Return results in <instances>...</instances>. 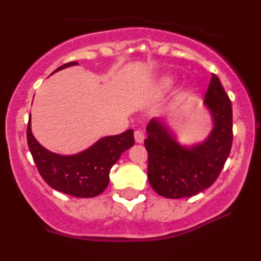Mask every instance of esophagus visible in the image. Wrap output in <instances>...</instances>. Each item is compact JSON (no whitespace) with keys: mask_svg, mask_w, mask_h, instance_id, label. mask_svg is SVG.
Listing matches in <instances>:
<instances>
[{"mask_svg":"<svg viewBox=\"0 0 261 261\" xmlns=\"http://www.w3.org/2000/svg\"><path fill=\"white\" fill-rule=\"evenodd\" d=\"M135 141H136L137 143H142L143 141H144V134H143V131H141V130H136L135 131Z\"/></svg>","mask_w":261,"mask_h":261,"instance_id":"obj_1","label":"esophagus"}]
</instances>
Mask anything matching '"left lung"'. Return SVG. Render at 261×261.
<instances>
[{
	"label": "left lung",
	"mask_w": 261,
	"mask_h": 261,
	"mask_svg": "<svg viewBox=\"0 0 261 261\" xmlns=\"http://www.w3.org/2000/svg\"><path fill=\"white\" fill-rule=\"evenodd\" d=\"M204 103L212 112L214 128L203 143L191 148L180 146L156 119L147 126L148 181L159 196L170 199L192 197L212 186L224 168L233 139L232 103L215 74Z\"/></svg>",
	"instance_id": "8db88e82"
}]
</instances>
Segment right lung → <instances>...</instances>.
<instances>
[{
	"label": "right lung",
	"instance_id": "add662e5",
	"mask_svg": "<svg viewBox=\"0 0 261 261\" xmlns=\"http://www.w3.org/2000/svg\"><path fill=\"white\" fill-rule=\"evenodd\" d=\"M76 62H69L55 71L61 70ZM28 146L37 170L49 187L73 197L91 198L98 196L109 184L112 166L121 153L134 146V130L115 136L100 139L93 146L74 155H59L43 148L33 136L30 119L27 130Z\"/></svg>",
	"mask_w": 261,
	"mask_h": 261
}]
</instances>
